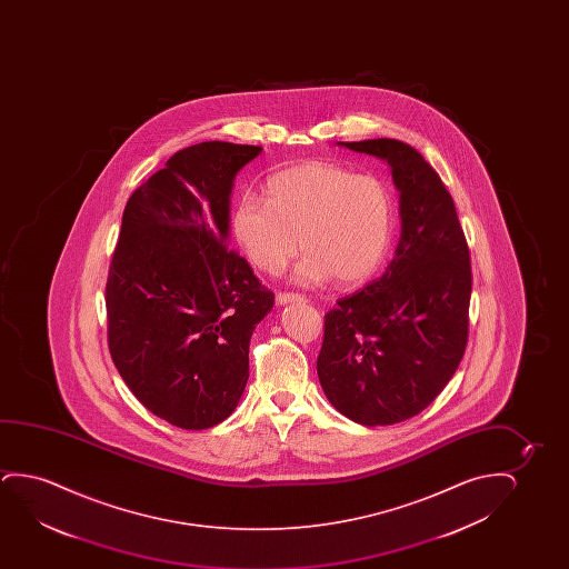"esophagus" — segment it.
I'll return each mask as SVG.
<instances>
[{
    "label": "esophagus",
    "instance_id": "1",
    "mask_svg": "<svg viewBox=\"0 0 569 569\" xmlns=\"http://www.w3.org/2000/svg\"><path fill=\"white\" fill-rule=\"evenodd\" d=\"M276 301H278V305L301 303L303 296H299V293H278Z\"/></svg>",
    "mask_w": 569,
    "mask_h": 569
}]
</instances>
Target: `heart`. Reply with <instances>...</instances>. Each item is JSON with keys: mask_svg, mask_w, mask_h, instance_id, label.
<instances>
[{"mask_svg": "<svg viewBox=\"0 0 569 569\" xmlns=\"http://www.w3.org/2000/svg\"><path fill=\"white\" fill-rule=\"evenodd\" d=\"M268 202L247 192L231 218V233L250 264L280 273L301 250L296 281L303 286L336 278L342 286L369 280L387 257L397 206L385 180L343 167L307 163L276 172L266 184Z\"/></svg>", "mask_w": 569, "mask_h": 569, "instance_id": "1", "label": "heart"}]
</instances>
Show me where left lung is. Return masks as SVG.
<instances>
[{"label": "left lung", "mask_w": 569, "mask_h": 569, "mask_svg": "<svg viewBox=\"0 0 569 569\" xmlns=\"http://www.w3.org/2000/svg\"><path fill=\"white\" fill-rule=\"evenodd\" d=\"M387 161L400 239L387 272L325 317L317 359L330 405L361 426H392L428 408L465 356L470 257L455 202L405 141H338Z\"/></svg>", "instance_id": "1"}]
</instances>
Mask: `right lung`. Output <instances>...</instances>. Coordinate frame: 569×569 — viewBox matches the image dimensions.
<instances>
[{"label": "right lung", "mask_w": 569, "mask_h": 569, "mask_svg": "<svg viewBox=\"0 0 569 569\" xmlns=\"http://www.w3.org/2000/svg\"><path fill=\"white\" fill-rule=\"evenodd\" d=\"M258 146L202 141L126 203L107 281L109 350L149 412L182 429L227 420L273 293L229 241L234 179Z\"/></svg>", "instance_id": "obj_1"}]
</instances>
